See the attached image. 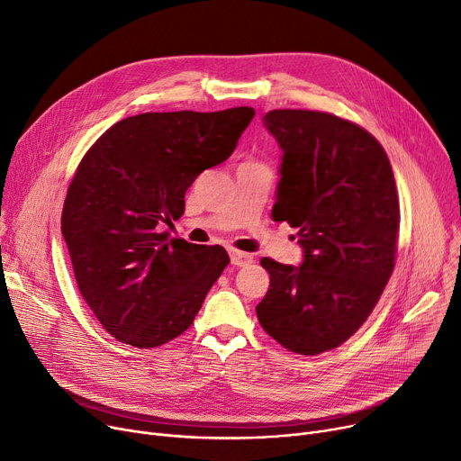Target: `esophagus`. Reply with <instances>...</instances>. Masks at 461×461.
Instances as JSON below:
<instances>
[{"instance_id": "34e87169", "label": "esophagus", "mask_w": 461, "mask_h": 461, "mask_svg": "<svg viewBox=\"0 0 461 461\" xmlns=\"http://www.w3.org/2000/svg\"><path fill=\"white\" fill-rule=\"evenodd\" d=\"M230 259H231V265H235V267H245V265L252 263V256L247 254V252H240V250H230Z\"/></svg>"}]
</instances>
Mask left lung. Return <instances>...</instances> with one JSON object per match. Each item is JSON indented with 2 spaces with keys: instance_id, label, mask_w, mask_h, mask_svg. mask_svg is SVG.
Returning <instances> with one entry per match:
<instances>
[{
  "instance_id": "left-lung-1",
  "label": "left lung",
  "mask_w": 461,
  "mask_h": 461,
  "mask_svg": "<svg viewBox=\"0 0 461 461\" xmlns=\"http://www.w3.org/2000/svg\"><path fill=\"white\" fill-rule=\"evenodd\" d=\"M263 125L282 149L273 221L297 228L303 263L261 259L271 285L256 313L285 349L318 355L358 330L393 275L394 174L370 132L332 113L273 110Z\"/></svg>"
}]
</instances>
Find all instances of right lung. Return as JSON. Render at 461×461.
<instances>
[{
	"label": "right lung",
	"mask_w": 461,
	"mask_h": 461,
	"mask_svg": "<svg viewBox=\"0 0 461 461\" xmlns=\"http://www.w3.org/2000/svg\"><path fill=\"white\" fill-rule=\"evenodd\" d=\"M249 106L149 112L121 119L70 181L61 233L78 289L119 342L157 348L185 332L230 263L222 247L158 233L185 212V192L230 158L250 125Z\"/></svg>",
	"instance_id": "obj_1"
}]
</instances>
